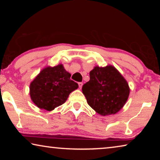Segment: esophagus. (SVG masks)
<instances>
[{
  "mask_svg": "<svg viewBox=\"0 0 160 160\" xmlns=\"http://www.w3.org/2000/svg\"><path fill=\"white\" fill-rule=\"evenodd\" d=\"M82 82H78V85H79V88L81 89L82 88Z\"/></svg>",
  "mask_w": 160,
  "mask_h": 160,
  "instance_id": "obj_1",
  "label": "esophagus"
}]
</instances>
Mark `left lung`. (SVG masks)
<instances>
[{"mask_svg": "<svg viewBox=\"0 0 160 160\" xmlns=\"http://www.w3.org/2000/svg\"><path fill=\"white\" fill-rule=\"evenodd\" d=\"M82 93L88 104L102 116L115 114L125 105L130 93L128 84L115 67L95 66Z\"/></svg>", "mask_w": 160, "mask_h": 160, "instance_id": "8db88e82", "label": "left lung"}]
</instances>
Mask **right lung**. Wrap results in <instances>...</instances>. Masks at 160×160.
<instances>
[{"label":"right lung","instance_id":"add662e5","mask_svg":"<svg viewBox=\"0 0 160 160\" xmlns=\"http://www.w3.org/2000/svg\"><path fill=\"white\" fill-rule=\"evenodd\" d=\"M62 64L44 68L30 84L32 102L39 109L48 112L64 104L70 93L78 88Z\"/></svg>","mask_w":160,"mask_h":160}]
</instances>
